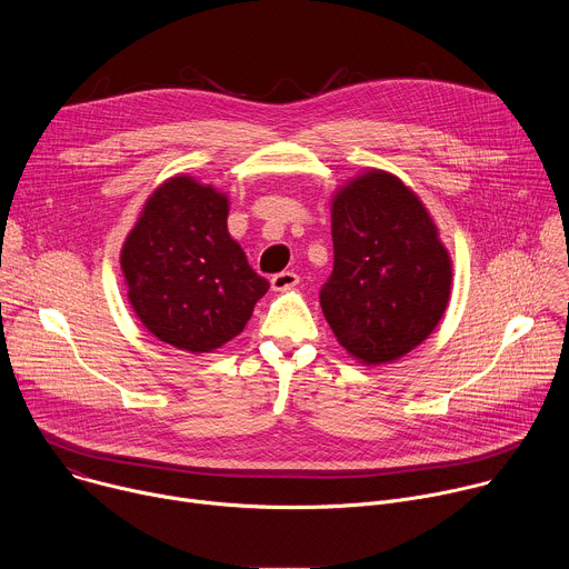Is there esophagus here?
<instances>
[{
  "label": "esophagus",
  "instance_id": "obj_1",
  "mask_svg": "<svg viewBox=\"0 0 569 569\" xmlns=\"http://www.w3.org/2000/svg\"><path fill=\"white\" fill-rule=\"evenodd\" d=\"M270 283H272L274 290L283 292V290H290V288H295L299 283V274H295V272H279V274H274L270 279Z\"/></svg>",
  "mask_w": 569,
  "mask_h": 569
}]
</instances>
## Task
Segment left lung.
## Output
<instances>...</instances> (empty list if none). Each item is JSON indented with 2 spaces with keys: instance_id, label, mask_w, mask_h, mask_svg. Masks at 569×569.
<instances>
[{
  "instance_id": "8db88e82",
  "label": "left lung",
  "mask_w": 569,
  "mask_h": 569,
  "mask_svg": "<svg viewBox=\"0 0 569 569\" xmlns=\"http://www.w3.org/2000/svg\"><path fill=\"white\" fill-rule=\"evenodd\" d=\"M331 233L319 303L338 342L362 365H385L428 340L448 308L452 261L419 196L369 169L336 191Z\"/></svg>"
}]
</instances>
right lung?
<instances>
[{
	"mask_svg": "<svg viewBox=\"0 0 569 569\" xmlns=\"http://www.w3.org/2000/svg\"><path fill=\"white\" fill-rule=\"evenodd\" d=\"M229 198L191 176L159 184L121 250L128 301L161 342L211 353L233 340L268 292L227 231Z\"/></svg>",
	"mask_w": 569,
	"mask_h": 569,
	"instance_id": "1",
	"label": "right lung"
}]
</instances>
